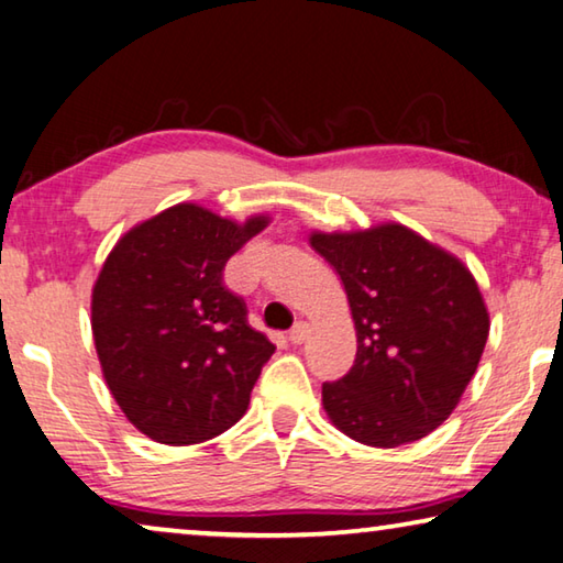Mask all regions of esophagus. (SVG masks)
<instances>
[{
    "instance_id": "1",
    "label": "esophagus",
    "mask_w": 563,
    "mask_h": 563,
    "mask_svg": "<svg viewBox=\"0 0 563 563\" xmlns=\"http://www.w3.org/2000/svg\"><path fill=\"white\" fill-rule=\"evenodd\" d=\"M308 332H310L308 322H298V325H295V328L288 332V340L292 342V345H302V342L308 340Z\"/></svg>"
}]
</instances>
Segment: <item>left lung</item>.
<instances>
[{
  "label": "left lung",
  "mask_w": 563,
  "mask_h": 563,
  "mask_svg": "<svg viewBox=\"0 0 563 563\" xmlns=\"http://www.w3.org/2000/svg\"><path fill=\"white\" fill-rule=\"evenodd\" d=\"M345 285L355 365L322 385L330 422L367 446H399L437 430L460 405L489 338L470 268L402 223L310 233Z\"/></svg>",
  "instance_id": "obj_1"
}]
</instances>
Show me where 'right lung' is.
Listing matches in <instances>:
<instances>
[{
  "label": "right lung",
  "mask_w": 563,
  "mask_h": 563,
  "mask_svg": "<svg viewBox=\"0 0 563 563\" xmlns=\"http://www.w3.org/2000/svg\"><path fill=\"white\" fill-rule=\"evenodd\" d=\"M268 223L178 203L133 225L103 261L91 292L93 345L121 412L154 442L213 440L245 415L275 345L247 325L223 268Z\"/></svg>",
  "instance_id": "right-lung-1"
}]
</instances>
